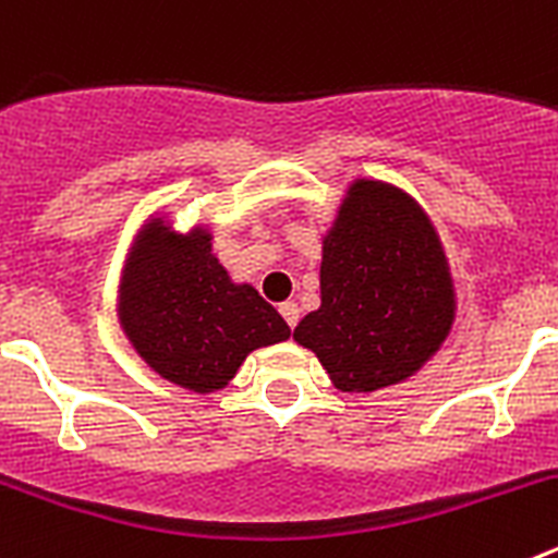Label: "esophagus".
I'll list each match as a JSON object with an SVG mask.
<instances>
[{
  "label": "esophagus",
  "mask_w": 558,
  "mask_h": 558,
  "mask_svg": "<svg viewBox=\"0 0 558 558\" xmlns=\"http://www.w3.org/2000/svg\"><path fill=\"white\" fill-rule=\"evenodd\" d=\"M279 313H282V318L288 322L290 329H293L295 324H299V318H302V315H299L302 310H299V304H295V302H284L282 307H279Z\"/></svg>",
  "instance_id": "esophagus-1"
}]
</instances>
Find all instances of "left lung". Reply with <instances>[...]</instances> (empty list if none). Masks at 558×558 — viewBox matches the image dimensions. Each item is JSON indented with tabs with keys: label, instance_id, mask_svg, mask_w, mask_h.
I'll return each instance as SVG.
<instances>
[{
	"label": "left lung",
	"instance_id": "1",
	"mask_svg": "<svg viewBox=\"0 0 558 558\" xmlns=\"http://www.w3.org/2000/svg\"><path fill=\"white\" fill-rule=\"evenodd\" d=\"M456 299L430 220L405 192L354 181L324 240L322 307L293 338L313 349L340 391L411 377L441 347Z\"/></svg>",
	"mask_w": 558,
	"mask_h": 558
}]
</instances>
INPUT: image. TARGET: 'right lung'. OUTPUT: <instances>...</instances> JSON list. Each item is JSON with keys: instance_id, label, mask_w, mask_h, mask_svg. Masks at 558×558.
I'll use <instances>...</instances> for the list:
<instances>
[{"instance_id": "obj_1", "label": "right lung", "mask_w": 558, "mask_h": 558, "mask_svg": "<svg viewBox=\"0 0 558 558\" xmlns=\"http://www.w3.org/2000/svg\"><path fill=\"white\" fill-rule=\"evenodd\" d=\"M209 231L147 226L122 276V324L153 372L190 391H218L248 352L290 338L284 318L211 256Z\"/></svg>"}]
</instances>
